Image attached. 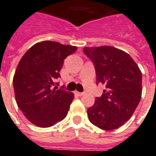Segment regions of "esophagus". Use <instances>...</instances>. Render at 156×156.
I'll return each mask as SVG.
<instances>
[{"instance_id": "obj_1", "label": "esophagus", "mask_w": 156, "mask_h": 156, "mask_svg": "<svg viewBox=\"0 0 156 156\" xmlns=\"http://www.w3.org/2000/svg\"><path fill=\"white\" fill-rule=\"evenodd\" d=\"M75 93L77 94H78L79 96H82V95H84V94H85V93H84V92H77V91H76Z\"/></svg>"}]
</instances>
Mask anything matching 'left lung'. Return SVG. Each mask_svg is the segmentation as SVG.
I'll return each mask as SVG.
<instances>
[{"label":"left lung","instance_id":"1","mask_svg":"<svg viewBox=\"0 0 156 156\" xmlns=\"http://www.w3.org/2000/svg\"><path fill=\"white\" fill-rule=\"evenodd\" d=\"M83 51L94 66L96 84L106 87L87 109L89 120L100 129H117L129 120L140 103L141 72L130 55L113 47H85Z\"/></svg>","mask_w":156,"mask_h":156}]
</instances>
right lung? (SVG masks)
I'll return each mask as SVG.
<instances>
[{"instance_id":"1","label":"right lung","mask_w":156,"mask_h":156,"mask_svg":"<svg viewBox=\"0 0 156 156\" xmlns=\"http://www.w3.org/2000/svg\"><path fill=\"white\" fill-rule=\"evenodd\" d=\"M76 47L51 41L34 44L24 53L13 78L16 100L29 122L39 127H49L67 115L74 94L57 90L64 59Z\"/></svg>"}]
</instances>
